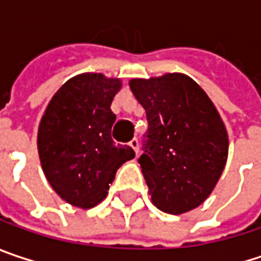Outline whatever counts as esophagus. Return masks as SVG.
Here are the masks:
<instances>
[{"mask_svg":"<svg viewBox=\"0 0 261 261\" xmlns=\"http://www.w3.org/2000/svg\"><path fill=\"white\" fill-rule=\"evenodd\" d=\"M129 145H130V147L134 148V151L138 154V151H140V142H138V140H137V138H134V140L129 142Z\"/></svg>","mask_w":261,"mask_h":261,"instance_id":"obj_1","label":"esophagus"}]
</instances>
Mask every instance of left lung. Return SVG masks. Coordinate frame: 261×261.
<instances>
[{
    "mask_svg": "<svg viewBox=\"0 0 261 261\" xmlns=\"http://www.w3.org/2000/svg\"><path fill=\"white\" fill-rule=\"evenodd\" d=\"M148 132L138 159L153 205L166 214L197 208L214 190L229 154V135L214 102L186 74L132 79Z\"/></svg>",
    "mask_w": 261,
    "mask_h": 261,
    "instance_id": "obj_1",
    "label": "left lung"
}]
</instances>
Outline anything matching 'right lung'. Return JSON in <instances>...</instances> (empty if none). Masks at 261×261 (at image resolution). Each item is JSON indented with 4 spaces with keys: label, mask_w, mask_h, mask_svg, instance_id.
<instances>
[{
    "label": "right lung",
    "mask_w": 261,
    "mask_h": 261,
    "mask_svg": "<svg viewBox=\"0 0 261 261\" xmlns=\"http://www.w3.org/2000/svg\"><path fill=\"white\" fill-rule=\"evenodd\" d=\"M120 89V79L79 74L61 86L40 120L37 147L43 172L72 206L90 210L101 203L117 169L135 158L129 145L111 138V102Z\"/></svg>",
    "instance_id": "obj_1"
}]
</instances>
